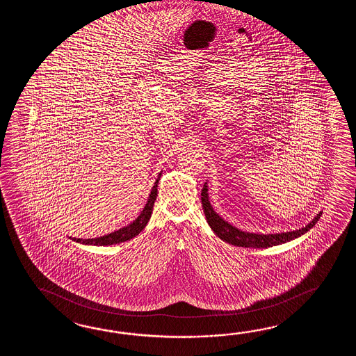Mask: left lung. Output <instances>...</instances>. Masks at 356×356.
<instances>
[{
  "label": "left lung",
  "mask_w": 356,
  "mask_h": 356,
  "mask_svg": "<svg viewBox=\"0 0 356 356\" xmlns=\"http://www.w3.org/2000/svg\"><path fill=\"white\" fill-rule=\"evenodd\" d=\"M201 200H202L201 202L204 207V216L207 219L209 225L213 230V233L224 242L233 244L236 247H245V248H267V247H273V245H279L281 243L289 242V241L307 233L310 227L316 225V222L322 215V212H319L310 224L299 230H293V232L281 233V234H254V233L242 232L233 225H230L227 221L221 219L219 215L212 210L209 196H207V186L206 184H204V188L201 192Z\"/></svg>",
  "instance_id": "1"
}]
</instances>
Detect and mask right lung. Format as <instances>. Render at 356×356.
Returning <instances> with one entry per match:
<instances>
[{"label": "right lung", "mask_w": 356, "mask_h": 356, "mask_svg": "<svg viewBox=\"0 0 356 356\" xmlns=\"http://www.w3.org/2000/svg\"><path fill=\"white\" fill-rule=\"evenodd\" d=\"M160 173L158 179L155 181L154 187L152 189V193L149 196L147 202L145 204L144 210L141 211V213L138 215L134 222H131L129 225L126 227H122L117 232H113L111 234L103 235V236H99V238H92V239H77V238H72L74 241L79 243H83V244H94V245H111V244H117V243L126 242L132 239L134 236L140 234L141 230L146 227L147 221L152 216V207H154V202L156 200L158 196V183H159Z\"/></svg>", "instance_id": "obj_1"}]
</instances>
